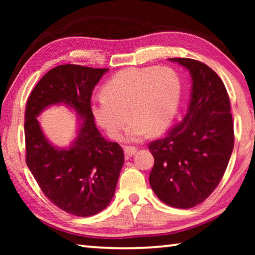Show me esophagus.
<instances>
[{
	"mask_svg": "<svg viewBox=\"0 0 255 255\" xmlns=\"http://www.w3.org/2000/svg\"><path fill=\"white\" fill-rule=\"evenodd\" d=\"M136 147H132V146H125L124 152H125V157L130 158L133 154L136 153Z\"/></svg>",
	"mask_w": 255,
	"mask_h": 255,
	"instance_id": "1",
	"label": "esophagus"
}]
</instances>
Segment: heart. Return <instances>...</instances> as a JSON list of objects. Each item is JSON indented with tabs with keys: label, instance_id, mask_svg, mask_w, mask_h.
I'll use <instances>...</instances> for the list:
<instances>
[{
	"label": "heart",
	"instance_id": "1",
	"mask_svg": "<svg viewBox=\"0 0 255 255\" xmlns=\"http://www.w3.org/2000/svg\"><path fill=\"white\" fill-rule=\"evenodd\" d=\"M105 97L92 102L96 122L111 138H118L127 114L130 123L124 139L138 141L150 131H163L178 110L181 83L167 66L130 67L111 77L103 86Z\"/></svg>",
	"mask_w": 255,
	"mask_h": 255
}]
</instances>
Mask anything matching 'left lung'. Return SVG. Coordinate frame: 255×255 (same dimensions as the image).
I'll use <instances>...</instances> for the list:
<instances>
[{"label": "left lung", "mask_w": 255, "mask_h": 255, "mask_svg": "<svg viewBox=\"0 0 255 255\" xmlns=\"http://www.w3.org/2000/svg\"><path fill=\"white\" fill-rule=\"evenodd\" d=\"M189 71L187 115L165 137L150 143L149 184L164 204L188 209L210 196L225 173L234 147V126L225 85L206 64L169 58Z\"/></svg>", "instance_id": "obj_1"}]
</instances>
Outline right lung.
Masks as SVG:
<instances>
[{
  "label": "right lung",
  "mask_w": 255,
  "mask_h": 255,
  "mask_svg": "<svg viewBox=\"0 0 255 255\" xmlns=\"http://www.w3.org/2000/svg\"><path fill=\"white\" fill-rule=\"evenodd\" d=\"M109 68L59 65L34 86L24 115L27 165L46 197L79 217L100 213L115 196L124 165L122 146L98 130L91 110L92 91ZM63 104L79 122L76 137L65 148L46 138L36 118L46 109Z\"/></svg>",
  "instance_id": "obj_1"
}]
</instances>
